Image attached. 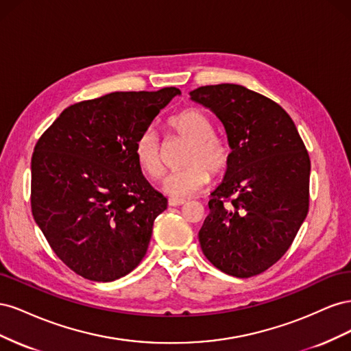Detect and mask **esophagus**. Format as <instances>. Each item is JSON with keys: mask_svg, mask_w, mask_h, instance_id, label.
<instances>
[{"mask_svg": "<svg viewBox=\"0 0 351 351\" xmlns=\"http://www.w3.org/2000/svg\"><path fill=\"white\" fill-rule=\"evenodd\" d=\"M184 204H186L184 199H178V197H169L168 199L169 206H180V205H184Z\"/></svg>", "mask_w": 351, "mask_h": 351, "instance_id": "1", "label": "esophagus"}]
</instances>
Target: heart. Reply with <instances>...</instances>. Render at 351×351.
Returning a JSON list of instances; mask_svg holds the SVG:
<instances>
[{
	"label": "heart",
	"mask_w": 351,
	"mask_h": 351,
	"mask_svg": "<svg viewBox=\"0 0 351 351\" xmlns=\"http://www.w3.org/2000/svg\"><path fill=\"white\" fill-rule=\"evenodd\" d=\"M167 129L187 143L180 171L168 176L162 189L176 197L196 195L209 182V174L218 177L226 173L231 161V145L224 136L214 132V123L197 108H186L169 117ZM133 154L143 174L151 180H161L165 161L161 142L154 129L147 127L136 137Z\"/></svg>",
	"instance_id": "b5f03b06"
}]
</instances>
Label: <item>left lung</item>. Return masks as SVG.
I'll list each match as a JSON object with an SVG mask.
<instances>
[{"label":"left lung","instance_id":"left-lung-1","mask_svg":"<svg viewBox=\"0 0 351 351\" xmlns=\"http://www.w3.org/2000/svg\"><path fill=\"white\" fill-rule=\"evenodd\" d=\"M190 97L215 112L232 149L199 231L202 252L222 272L253 277L284 256L307 215L309 154L291 117L258 92L221 83Z\"/></svg>","mask_w":351,"mask_h":351}]
</instances>
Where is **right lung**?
Returning a JSON list of instances; mask_svg holds the SVG:
<instances>
[{"instance_id":"right-lung-1","label":"right lung","mask_w":351,"mask_h":351,"mask_svg":"<svg viewBox=\"0 0 351 351\" xmlns=\"http://www.w3.org/2000/svg\"><path fill=\"white\" fill-rule=\"evenodd\" d=\"M180 93L112 92L73 104L39 137L32 214L51 249L80 277L119 280L146 254L167 197L146 182L133 146Z\"/></svg>"}]
</instances>
